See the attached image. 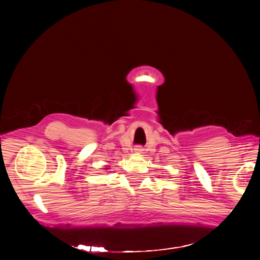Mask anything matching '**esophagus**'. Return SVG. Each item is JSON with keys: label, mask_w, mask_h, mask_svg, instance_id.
I'll list each match as a JSON object with an SVG mask.
<instances>
[{"label": "esophagus", "mask_w": 260, "mask_h": 260, "mask_svg": "<svg viewBox=\"0 0 260 260\" xmlns=\"http://www.w3.org/2000/svg\"><path fill=\"white\" fill-rule=\"evenodd\" d=\"M135 151H136V152H139V153H141V152H143V149H142V148H140V147H138V148L135 149Z\"/></svg>", "instance_id": "esophagus-1"}]
</instances>
